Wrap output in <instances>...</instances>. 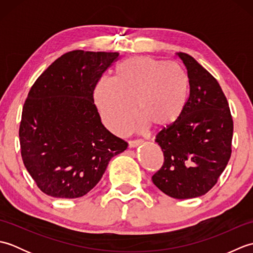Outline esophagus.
<instances>
[{
    "instance_id": "34e87169",
    "label": "esophagus",
    "mask_w": 253,
    "mask_h": 253,
    "mask_svg": "<svg viewBox=\"0 0 253 253\" xmlns=\"http://www.w3.org/2000/svg\"><path fill=\"white\" fill-rule=\"evenodd\" d=\"M141 144V141L139 140H135V141H129L128 142V148L129 149H133V148H137Z\"/></svg>"
}]
</instances>
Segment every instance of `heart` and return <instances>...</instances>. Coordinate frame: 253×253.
I'll list each match as a JSON object with an SVG mask.
<instances>
[{"mask_svg": "<svg viewBox=\"0 0 253 253\" xmlns=\"http://www.w3.org/2000/svg\"><path fill=\"white\" fill-rule=\"evenodd\" d=\"M190 83L180 66L148 55L124 58L111 79H101L93 90L101 121L116 135L126 132L137 117L144 128L166 132L184 116Z\"/></svg>", "mask_w": 253, "mask_h": 253, "instance_id": "b5f03b06", "label": "heart"}]
</instances>
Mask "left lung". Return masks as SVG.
Segmentation results:
<instances>
[{
    "mask_svg": "<svg viewBox=\"0 0 253 253\" xmlns=\"http://www.w3.org/2000/svg\"><path fill=\"white\" fill-rule=\"evenodd\" d=\"M176 55L187 68L189 102L178 125L158 133L164 163L152 181L171 198L192 199L206 195L226 168L234 124L217 80L189 54Z\"/></svg>",
    "mask_w": 253,
    "mask_h": 253,
    "instance_id": "8db88e82",
    "label": "left lung"
}]
</instances>
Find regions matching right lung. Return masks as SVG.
<instances>
[{"label":"right lung","instance_id":"1","mask_svg":"<svg viewBox=\"0 0 253 253\" xmlns=\"http://www.w3.org/2000/svg\"><path fill=\"white\" fill-rule=\"evenodd\" d=\"M117 52L72 51L53 62L32 85L19 127L21 158L47 196L75 199L98 184L127 142L101 123L93 90Z\"/></svg>","mask_w":253,"mask_h":253}]
</instances>
